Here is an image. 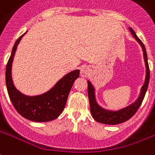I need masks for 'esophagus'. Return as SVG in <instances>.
I'll return each instance as SVG.
<instances>
[{
  "mask_svg": "<svg viewBox=\"0 0 155 155\" xmlns=\"http://www.w3.org/2000/svg\"><path fill=\"white\" fill-rule=\"evenodd\" d=\"M81 76H83V77H87V76L89 74V68H87V67H84V68L81 69Z\"/></svg>",
  "mask_w": 155,
  "mask_h": 155,
  "instance_id": "esophagus-1",
  "label": "esophagus"
}]
</instances>
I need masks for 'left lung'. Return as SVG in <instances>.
<instances>
[{
    "mask_svg": "<svg viewBox=\"0 0 155 155\" xmlns=\"http://www.w3.org/2000/svg\"><path fill=\"white\" fill-rule=\"evenodd\" d=\"M130 31L131 32V34L134 36V38L140 44L142 49H143L144 59H145V66H146L145 82L143 87H142L140 95V97H139V98L137 99L136 103H134L130 106L127 107L124 109H121L120 111H117V112H111V111H107V110L103 109L102 107H100L97 104L96 100H95L94 87L92 86L91 83L89 81H88V95H89V105H90V112H91V114H92L93 117H94L95 121H97L98 122H100V123L108 125H117L129 120L137 112V110L139 109L140 106L141 105L142 101L145 98V93H146L148 84H149V81H150V68H149V64H148L147 53H146L145 45L143 44L141 40L136 36V33L134 32L132 28H130Z\"/></svg>",
    "mask_w": 155,
    "mask_h": 155,
    "instance_id": "obj_1",
    "label": "left lung"
}]
</instances>
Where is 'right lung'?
Masks as SVG:
<instances>
[{
  "mask_svg": "<svg viewBox=\"0 0 155 155\" xmlns=\"http://www.w3.org/2000/svg\"><path fill=\"white\" fill-rule=\"evenodd\" d=\"M25 34L16 40L5 68V84L14 107L25 118L33 121L45 122L57 118L66 106L67 97L74 81L79 77L80 71L75 70L65 75L52 89L44 94L27 97L14 86L11 79V65L17 45Z\"/></svg>",
  "mask_w": 155,
  "mask_h": 155,
  "instance_id": "1",
  "label": "right lung"
}]
</instances>
